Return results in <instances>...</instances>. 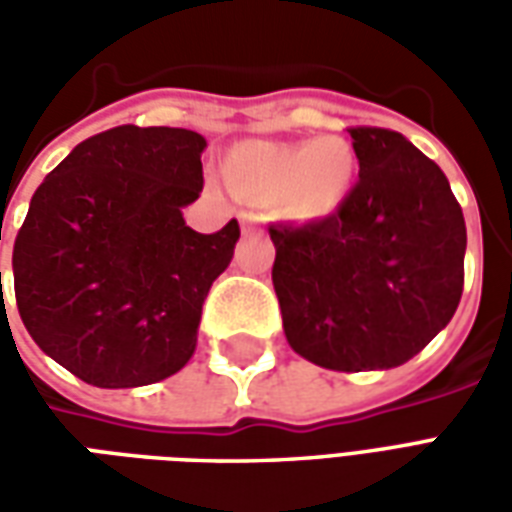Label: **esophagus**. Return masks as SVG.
Returning a JSON list of instances; mask_svg holds the SVG:
<instances>
[{"mask_svg": "<svg viewBox=\"0 0 512 512\" xmlns=\"http://www.w3.org/2000/svg\"><path fill=\"white\" fill-rule=\"evenodd\" d=\"M238 222H241V230H244V233H252V230L260 227V213L241 211L238 213Z\"/></svg>", "mask_w": 512, "mask_h": 512, "instance_id": "34e87169", "label": "esophagus"}]
</instances>
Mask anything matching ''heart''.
Returning a JSON list of instances; mask_svg holds the SVG:
<instances>
[{"label": "heart", "instance_id": "obj_1", "mask_svg": "<svg viewBox=\"0 0 512 512\" xmlns=\"http://www.w3.org/2000/svg\"><path fill=\"white\" fill-rule=\"evenodd\" d=\"M230 175L249 194L282 197L290 216L315 222L332 216L351 191V145L326 136L318 142H246L230 156Z\"/></svg>", "mask_w": 512, "mask_h": 512}]
</instances>
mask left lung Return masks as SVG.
I'll return each instance as SVG.
<instances>
[{
	"label": "left lung",
	"instance_id": "obj_1",
	"mask_svg": "<svg viewBox=\"0 0 512 512\" xmlns=\"http://www.w3.org/2000/svg\"><path fill=\"white\" fill-rule=\"evenodd\" d=\"M359 180L337 213L271 224V279L290 348L340 373L389 370L450 323L466 224L436 161L389 128H351Z\"/></svg>",
	"mask_w": 512,
	"mask_h": 512
}]
</instances>
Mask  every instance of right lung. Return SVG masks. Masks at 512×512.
<instances>
[{
    "label": "right lung",
    "instance_id": "obj_1",
    "mask_svg": "<svg viewBox=\"0 0 512 512\" xmlns=\"http://www.w3.org/2000/svg\"><path fill=\"white\" fill-rule=\"evenodd\" d=\"M205 147L189 128H109L32 194L13 246L18 315L40 351L87 384H156L197 348L202 301L241 235L235 219L211 235L183 219L202 191Z\"/></svg>",
    "mask_w": 512,
    "mask_h": 512
}]
</instances>
